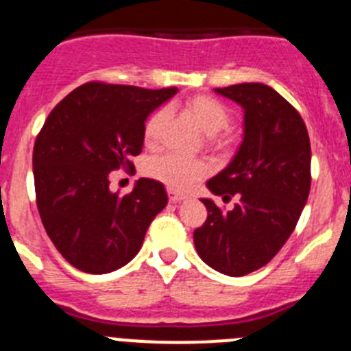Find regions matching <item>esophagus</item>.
I'll return each instance as SVG.
<instances>
[{"mask_svg":"<svg viewBox=\"0 0 351 351\" xmlns=\"http://www.w3.org/2000/svg\"><path fill=\"white\" fill-rule=\"evenodd\" d=\"M167 194H169V201H171V203H180V201H184L185 197H187L185 194L175 191V189H167Z\"/></svg>","mask_w":351,"mask_h":351,"instance_id":"obj_1","label":"esophagus"}]
</instances>
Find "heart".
<instances>
[{"label":"heart","mask_w":351,"mask_h":351,"mask_svg":"<svg viewBox=\"0 0 351 351\" xmlns=\"http://www.w3.org/2000/svg\"><path fill=\"white\" fill-rule=\"evenodd\" d=\"M185 109L189 114L197 121L201 129L205 130L206 141L212 148L226 146V136L222 130L228 129L233 120L230 108L221 100L210 95H194L185 102ZM166 120V109H157L146 118L143 125V143L146 148H157L160 141V129ZM208 167L203 160L187 158L176 154H166L160 157H154L146 164V173L152 178L166 184L175 191H187L193 187L197 180L206 175Z\"/></svg>","instance_id":"b5f03b06"}]
</instances>
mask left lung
Returning a JSON list of instances; mask_svg holds the SVG:
<instances>
[{"mask_svg": "<svg viewBox=\"0 0 351 351\" xmlns=\"http://www.w3.org/2000/svg\"><path fill=\"white\" fill-rule=\"evenodd\" d=\"M243 108V141L226 169L206 182L233 210L201 199L208 217L194 245L208 267L240 277L265 267L297 226L311 189V143L297 109L261 83L215 88Z\"/></svg>", "mask_w": 351, "mask_h": 351, "instance_id": "left-lung-1", "label": "left lung"}]
</instances>
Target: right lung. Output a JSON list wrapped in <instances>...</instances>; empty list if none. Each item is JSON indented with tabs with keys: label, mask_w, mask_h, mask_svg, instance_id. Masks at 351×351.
Wrapping results in <instances>:
<instances>
[{
	"label": "right lung",
	"mask_w": 351,
	"mask_h": 351,
	"mask_svg": "<svg viewBox=\"0 0 351 351\" xmlns=\"http://www.w3.org/2000/svg\"><path fill=\"white\" fill-rule=\"evenodd\" d=\"M176 88L145 90L100 81L81 84L49 112L33 146L36 208L49 239L72 267L108 274L138 254L166 189L138 180L111 193V171H134L143 125Z\"/></svg>",
	"instance_id": "obj_1"
}]
</instances>
